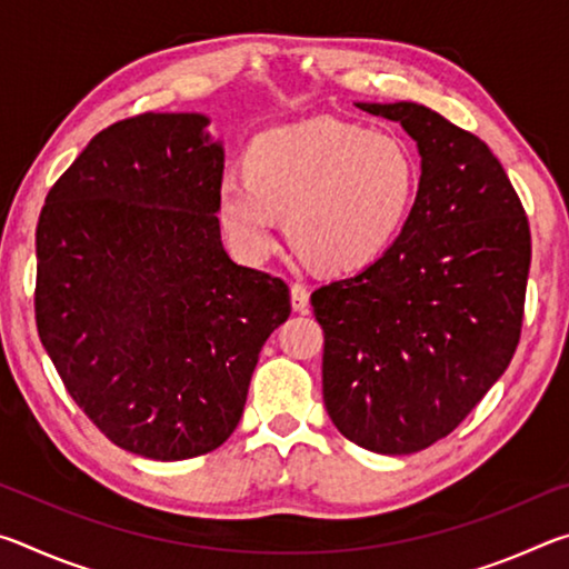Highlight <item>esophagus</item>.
<instances>
[{
  "label": "esophagus",
  "mask_w": 569,
  "mask_h": 569,
  "mask_svg": "<svg viewBox=\"0 0 569 569\" xmlns=\"http://www.w3.org/2000/svg\"><path fill=\"white\" fill-rule=\"evenodd\" d=\"M291 306H293V311H298V313L308 311V288L303 283L291 286Z\"/></svg>",
  "instance_id": "1"
}]
</instances>
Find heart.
<instances>
[{
    "mask_svg": "<svg viewBox=\"0 0 569 569\" xmlns=\"http://www.w3.org/2000/svg\"><path fill=\"white\" fill-rule=\"evenodd\" d=\"M246 178L218 186V216L250 263L271 258L286 213L288 236L316 263L351 271L377 261L399 236L419 188V160L399 134L311 120L250 142Z\"/></svg>",
    "mask_w": 569,
    "mask_h": 569,
    "instance_id": "b5f03b06",
    "label": "heart"
}]
</instances>
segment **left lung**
Wrapping results in <instances>:
<instances>
[{
    "mask_svg": "<svg viewBox=\"0 0 569 569\" xmlns=\"http://www.w3.org/2000/svg\"><path fill=\"white\" fill-rule=\"evenodd\" d=\"M401 122L419 190L379 261L311 293L323 403L341 435L413 455L451 435L512 361L532 240L525 208L477 134L417 102H356Z\"/></svg>",
    "mask_w": 569,
    "mask_h": 569,
    "instance_id": "left-lung-1",
    "label": "left lung"
}]
</instances>
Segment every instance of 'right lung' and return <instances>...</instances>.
Here are the masks:
<instances>
[{"mask_svg":"<svg viewBox=\"0 0 569 569\" xmlns=\"http://www.w3.org/2000/svg\"><path fill=\"white\" fill-rule=\"evenodd\" d=\"M200 112H146L94 134L47 192L34 316L77 407L112 445L178 461L233 435L281 278L220 243L223 142Z\"/></svg>","mask_w":569,"mask_h":569,"instance_id":"obj_1","label":"right lung"}]
</instances>
